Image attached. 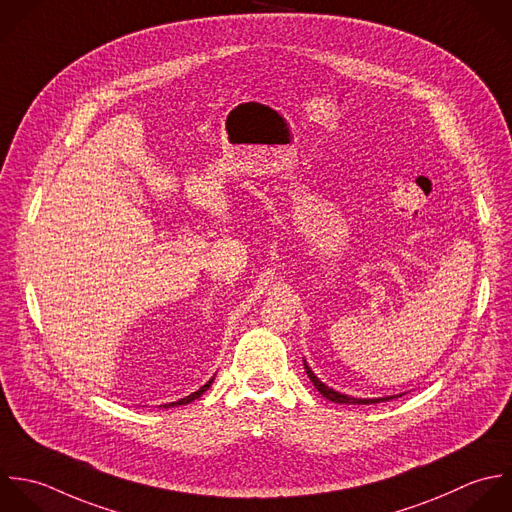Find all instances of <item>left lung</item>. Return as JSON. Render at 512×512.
<instances>
[{
	"mask_svg": "<svg viewBox=\"0 0 512 512\" xmlns=\"http://www.w3.org/2000/svg\"><path fill=\"white\" fill-rule=\"evenodd\" d=\"M303 365H305V371H307V377L311 379V383L315 385V389L325 397V399H329V401H333V403H341V405H375V403H385V401H391V399H397V397H401V395H391V397H379V399H357V397H349V395H343V393H339V391H335V389H331V387H327L315 373H313V369L307 365V361H303ZM405 395V393H403Z\"/></svg>",
	"mask_w": 512,
	"mask_h": 512,
	"instance_id": "left-lung-1",
	"label": "left lung"
}]
</instances>
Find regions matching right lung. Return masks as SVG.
<instances>
[{
    "label": "right lung",
    "mask_w": 512,
    "mask_h": 512,
    "mask_svg": "<svg viewBox=\"0 0 512 512\" xmlns=\"http://www.w3.org/2000/svg\"><path fill=\"white\" fill-rule=\"evenodd\" d=\"M213 379L215 377H211L199 391H195V393H191V395H187V397H183V399H179V401H175V403H167V405H163L165 409H169V407H179V405H187V403H191V401H195V399H199L211 385H213Z\"/></svg>",
    "instance_id": "obj_1"
}]
</instances>
